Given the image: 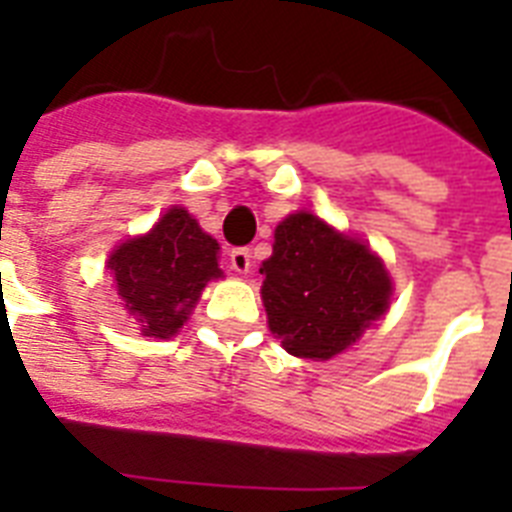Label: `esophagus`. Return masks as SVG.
I'll return each mask as SVG.
<instances>
[{
    "label": "esophagus",
    "instance_id": "obj_1",
    "mask_svg": "<svg viewBox=\"0 0 512 512\" xmlns=\"http://www.w3.org/2000/svg\"><path fill=\"white\" fill-rule=\"evenodd\" d=\"M228 260H231V268L236 273H249V268H252V255H249L247 247L231 249V255H228Z\"/></svg>",
    "mask_w": 512,
    "mask_h": 512
}]
</instances>
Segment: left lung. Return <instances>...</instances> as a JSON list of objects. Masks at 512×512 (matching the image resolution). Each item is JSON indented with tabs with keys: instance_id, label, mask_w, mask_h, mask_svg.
<instances>
[{
	"instance_id": "1",
	"label": "left lung",
	"mask_w": 512,
	"mask_h": 512,
	"mask_svg": "<svg viewBox=\"0 0 512 512\" xmlns=\"http://www.w3.org/2000/svg\"><path fill=\"white\" fill-rule=\"evenodd\" d=\"M268 327L297 358L327 361L385 316L393 284L364 241L311 212L276 225L273 255L260 265Z\"/></svg>"
}]
</instances>
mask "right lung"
I'll use <instances>...</instances> for the list:
<instances>
[{"label":"right lung","mask_w":512,"mask_h":512,"mask_svg":"<svg viewBox=\"0 0 512 512\" xmlns=\"http://www.w3.org/2000/svg\"><path fill=\"white\" fill-rule=\"evenodd\" d=\"M217 249L188 209L170 207L151 231L111 252L106 268L140 335L170 340L183 329L201 289L223 276Z\"/></svg>","instance_id":"right-lung-1"}]
</instances>
